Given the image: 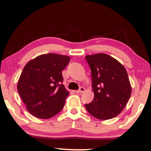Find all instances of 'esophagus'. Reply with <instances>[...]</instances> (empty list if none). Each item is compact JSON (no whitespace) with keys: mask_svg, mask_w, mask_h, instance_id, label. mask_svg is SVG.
Here are the masks:
<instances>
[{"mask_svg":"<svg viewBox=\"0 0 151 151\" xmlns=\"http://www.w3.org/2000/svg\"><path fill=\"white\" fill-rule=\"evenodd\" d=\"M84 90H85V89H84V87H80V88H79V89H78V90H77V91H75V92L76 93H82L83 91H84Z\"/></svg>","mask_w":151,"mask_h":151,"instance_id":"1","label":"esophagus"}]
</instances>
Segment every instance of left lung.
<instances>
[{
  "mask_svg": "<svg viewBox=\"0 0 151 151\" xmlns=\"http://www.w3.org/2000/svg\"><path fill=\"white\" fill-rule=\"evenodd\" d=\"M91 69L94 97L85 104L87 111L101 120L116 116L126 106L131 93L127 72L116 60L106 54L85 57Z\"/></svg>",
  "mask_w": 151,
  "mask_h": 151,
  "instance_id": "1",
  "label": "left lung"
}]
</instances>
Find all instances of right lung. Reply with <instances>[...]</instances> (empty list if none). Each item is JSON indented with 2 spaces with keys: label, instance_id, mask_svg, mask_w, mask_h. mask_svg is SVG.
Masks as SVG:
<instances>
[{
  "label": "right lung",
  "instance_id": "obj_1",
  "mask_svg": "<svg viewBox=\"0 0 151 151\" xmlns=\"http://www.w3.org/2000/svg\"><path fill=\"white\" fill-rule=\"evenodd\" d=\"M70 61L66 55L48 53L30 60L18 83V91L27 111L39 119H50L63 109L69 92L62 72Z\"/></svg>",
  "mask_w": 151,
  "mask_h": 151
}]
</instances>
